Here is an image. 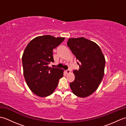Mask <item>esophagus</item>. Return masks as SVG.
Here are the masks:
<instances>
[{
  "label": "esophagus",
  "mask_w": 126,
  "mask_h": 126,
  "mask_svg": "<svg viewBox=\"0 0 126 126\" xmlns=\"http://www.w3.org/2000/svg\"><path fill=\"white\" fill-rule=\"evenodd\" d=\"M65 73L67 74L70 73V70H69V69H68V70H65Z\"/></svg>",
  "instance_id": "34e87169"
}]
</instances>
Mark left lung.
Instances as JSON below:
<instances>
[{
	"mask_svg": "<svg viewBox=\"0 0 126 126\" xmlns=\"http://www.w3.org/2000/svg\"><path fill=\"white\" fill-rule=\"evenodd\" d=\"M67 45L79 62V70L73 71L75 78L70 87L76 96L88 97L95 92L103 79L105 58L96 43L84 37L69 38Z\"/></svg>",
	"mask_w": 126,
	"mask_h": 126,
	"instance_id": "1",
	"label": "left lung"
}]
</instances>
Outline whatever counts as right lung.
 Returning a JSON list of instances; mask_svg holds the SVG:
<instances>
[{"label": "right lung", "mask_w": 126, "mask_h": 126, "mask_svg": "<svg viewBox=\"0 0 126 126\" xmlns=\"http://www.w3.org/2000/svg\"><path fill=\"white\" fill-rule=\"evenodd\" d=\"M64 37L38 36L29 42L22 56L24 76L31 92L41 97L51 95L63 76L62 69L49 68L53 62V50Z\"/></svg>", "instance_id": "obj_1"}]
</instances>
